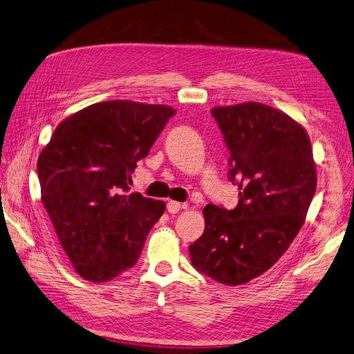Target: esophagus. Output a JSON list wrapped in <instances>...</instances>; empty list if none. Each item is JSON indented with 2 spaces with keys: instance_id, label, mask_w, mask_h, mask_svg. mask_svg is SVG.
<instances>
[{
  "instance_id": "1",
  "label": "esophagus",
  "mask_w": 354,
  "mask_h": 354,
  "mask_svg": "<svg viewBox=\"0 0 354 354\" xmlns=\"http://www.w3.org/2000/svg\"><path fill=\"white\" fill-rule=\"evenodd\" d=\"M187 205H183L179 202H175V201H169L167 202V211L170 212V214H176V212H179L180 208H185Z\"/></svg>"
}]
</instances>
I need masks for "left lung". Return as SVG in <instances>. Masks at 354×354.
Instances as JSON below:
<instances>
[{"mask_svg": "<svg viewBox=\"0 0 354 354\" xmlns=\"http://www.w3.org/2000/svg\"><path fill=\"white\" fill-rule=\"evenodd\" d=\"M229 149L227 178L240 188L234 209L203 208L205 231L190 244L193 267L223 285L262 274L290 248L317 188L305 128L259 102L216 106Z\"/></svg>", "mask_w": 354, "mask_h": 354, "instance_id": "obj_1", "label": "left lung"}]
</instances>
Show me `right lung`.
<instances>
[{
  "label": "right lung",
  "mask_w": 354,
  "mask_h": 354,
  "mask_svg": "<svg viewBox=\"0 0 354 354\" xmlns=\"http://www.w3.org/2000/svg\"><path fill=\"white\" fill-rule=\"evenodd\" d=\"M175 113L167 105L97 102L64 119L40 152L42 202L86 281H111L133 267L166 209L161 201L128 192L137 161Z\"/></svg>",
  "instance_id": "right-lung-1"
}]
</instances>
